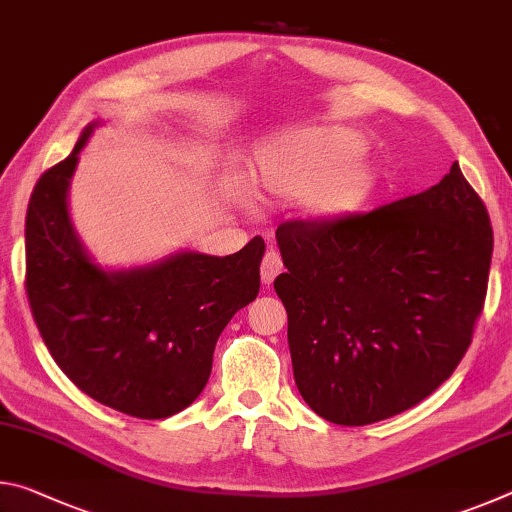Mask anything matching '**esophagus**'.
I'll return each instance as SVG.
<instances>
[{
  "label": "esophagus",
  "mask_w": 512,
  "mask_h": 512,
  "mask_svg": "<svg viewBox=\"0 0 512 512\" xmlns=\"http://www.w3.org/2000/svg\"><path fill=\"white\" fill-rule=\"evenodd\" d=\"M282 268H284V264H282V257H280V253H277V250H268V253L264 255V259H262V282L264 284H271L277 275L282 273Z\"/></svg>",
  "instance_id": "obj_1"
}]
</instances>
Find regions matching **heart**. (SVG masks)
<instances>
[{
    "instance_id": "heart-1",
    "label": "heart",
    "mask_w": 512,
    "mask_h": 512,
    "mask_svg": "<svg viewBox=\"0 0 512 512\" xmlns=\"http://www.w3.org/2000/svg\"><path fill=\"white\" fill-rule=\"evenodd\" d=\"M366 149L348 128H318L268 146L257 164V187L280 201H301L309 212L336 216L354 207L363 187L357 158Z\"/></svg>"
}]
</instances>
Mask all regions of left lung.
I'll use <instances>...</instances> for the list:
<instances>
[{
	"instance_id": "1",
	"label": "left lung",
	"mask_w": 512,
	"mask_h": 512,
	"mask_svg": "<svg viewBox=\"0 0 512 512\" xmlns=\"http://www.w3.org/2000/svg\"><path fill=\"white\" fill-rule=\"evenodd\" d=\"M296 386L343 427L391 418L452 377L483 311L492 225L458 162L427 192L275 232Z\"/></svg>"
}]
</instances>
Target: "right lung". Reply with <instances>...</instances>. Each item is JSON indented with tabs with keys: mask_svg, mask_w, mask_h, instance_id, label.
Returning a JSON list of instances; mask_svg holds the SVG:
<instances>
[{
	"mask_svg": "<svg viewBox=\"0 0 512 512\" xmlns=\"http://www.w3.org/2000/svg\"><path fill=\"white\" fill-rule=\"evenodd\" d=\"M45 171L27 210V296L51 357L92 400L133 418L187 409L207 384L223 327L259 293L264 239L228 257L176 253L151 266L103 271L67 210L79 153Z\"/></svg>",
	"mask_w": 512,
	"mask_h": 512,
	"instance_id": "obj_1",
	"label": "right lung"
}]
</instances>
